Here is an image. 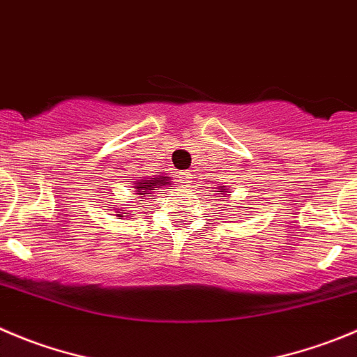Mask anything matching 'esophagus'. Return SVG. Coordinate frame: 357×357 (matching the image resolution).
Returning <instances> with one entry per match:
<instances>
[{"instance_id": "obj_1", "label": "esophagus", "mask_w": 357, "mask_h": 357, "mask_svg": "<svg viewBox=\"0 0 357 357\" xmlns=\"http://www.w3.org/2000/svg\"><path fill=\"white\" fill-rule=\"evenodd\" d=\"M191 178H192V175L189 172H184V173H181V182L184 185H189L191 184Z\"/></svg>"}]
</instances>
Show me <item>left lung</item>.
I'll return each instance as SVG.
<instances>
[{
	"label": "left lung",
	"instance_id": "obj_1",
	"mask_svg": "<svg viewBox=\"0 0 357 357\" xmlns=\"http://www.w3.org/2000/svg\"><path fill=\"white\" fill-rule=\"evenodd\" d=\"M215 192H217V195H219V196H215V198H219L220 202H227L226 198H229V195H227V188H226V185H219ZM245 208H247V206H245Z\"/></svg>",
	"mask_w": 357,
	"mask_h": 357
}]
</instances>
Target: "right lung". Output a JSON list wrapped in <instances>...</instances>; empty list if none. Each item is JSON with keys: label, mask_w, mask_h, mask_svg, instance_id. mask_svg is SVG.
Returning <instances> with one entry per match:
<instances>
[{"label": "right lung", "mask_w": 357, "mask_h": 357, "mask_svg": "<svg viewBox=\"0 0 357 357\" xmlns=\"http://www.w3.org/2000/svg\"><path fill=\"white\" fill-rule=\"evenodd\" d=\"M169 182H172V178H169V176H162V175L149 176V178L147 176H140V178H138V181H135V184H133V189H135L133 198H138L140 202H144L149 195L159 191V189L165 188V185H169ZM114 210H115V215L117 217H131L135 213V212H131L130 215H124V213H128V212H126V208H122V206L121 208H114Z\"/></svg>", "instance_id": "1"}]
</instances>
